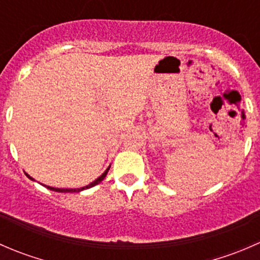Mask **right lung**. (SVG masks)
Listing matches in <instances>:
<instances>
[{
	"mask_svg": "<svg viewBox=\"0 0 260 260\" xmlns=\"http://www.w3.org/2000/svg\"><path fill=\"white\" fill-rule=\"evenodd\" d=\"M109 169H111V166H109L108 169H107L106 171H104L103 174H102L101 176L98 177V179H95V180L93 181V182H90V183H89V185H86V186H83V187H79V188H57V187H52V186H46V185H43V183H41V185H43V186H45V187H46V188H49V190H51V191H56V192H80V191H83V190H86V188H90V187H93V186L98 185L99 182H102V181H103L104 179H106L107 174H108V171H109ZM26 176H27L28 179H30V180L35 181V180L32 179V177L30 176V175H27V174H26Z\"/></svg>",
	"mask_w": 260,
	"mask_h": 260,
	"instance_id": "right-lung-1",
	"label": "right lung"
}]
</instances>
